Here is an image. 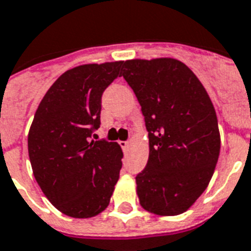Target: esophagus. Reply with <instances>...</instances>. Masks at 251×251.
Wrapping results in <instances>:
<instances>
[{
    "label": "esophagus",
    "instance_id": "esophagus-1",
    "mask_svg": "<svg viewBox=\"0 0 251 251\" xmlns=\"http://www.w3.org/2000/svg\"><path fill=\"white\" fill-rule=\"evenodd\" d=\"M119 144H120V146H122V149H123L124 151H127V150L129 149V145H131V142H129V141H120Z\"/></svg>",
    "mask_w": 251,
    "mask_h": 251
}]
</instances>
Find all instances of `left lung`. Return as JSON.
I'll return each mask as SVG.
<instances>
[{"mask_svg": "<svg viewBox=\"0 0 251 251\" xmlns=\"http://www.w3.org/2000/svg\"><path fill=\"white\" fill-rule=\"evenodd\" d=\"M122 70L149 132V159L136 176L140 203L157 215H179L205 192L219 158L214 105L177 59H132Z\"/></svg>", "mask_w": 251, "mask_h": 251, "instance_id": "left-lung-1", "label": "left lung"}]
</instances>
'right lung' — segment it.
Wrapping results in <instances>:
<instances>
[{"label": "right lung", "instance_id": "right-lung-1", "mask_svg": "<svg viewBox=\"0 0 251 251\" xmlns=\"http://www.w3.org/2000/svg\"><path fill=\"white\" fill-rule=\"evenodd\" d=\"M123 62L83 65L49 88L28 133L33 175L46 198L71 218H92L107 206L123 153L116 142L92 140L101 124V98Z\"/></svg>", "mask_w": 251, "mask_h": 251}]
</instances>
